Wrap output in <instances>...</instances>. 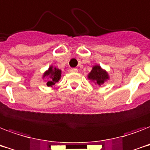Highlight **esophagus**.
Wrapping results in <instances>:
<instances>
[{
    "label": "esophagus",
    "mask_w": 150,
    "mask_h": 150,
    "mask_svg": "<svg viewBox=\"0 0 150 150\" xmlns=\"http://www.w3.org/2000/svg\"><path fill=\"white\" fill-rule=\"evenodd\" d=\"M77 71H78V69L76 68H71L70 69V72H72V73H76Z\"/></svg>",
    "instance_id": "esophagus-1"
}]
</instances>
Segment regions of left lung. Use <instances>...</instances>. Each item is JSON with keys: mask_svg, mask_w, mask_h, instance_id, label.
<instances>
[{"mask_svg": "<svg viewBox=\"0 0 150 150\" xmlns=\"http://www.w3.org/2000/svg\"><path fill=\"white\" fill-rule=\"evenodd\" d=\"M108 73L103 69H101L100 66L96 65L93 67V69L88 74V79L94 81L95 83L98 85L103 84L105 81L108 80Z\"/></svg>", "mask_w": 150, "mask_h": 150, "instance_id": "8db88e82", "label": "left lung"}]
</instances>
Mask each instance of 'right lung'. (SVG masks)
Segmentation results:
<instances>
[{"mask_svg":"<svg viewBox=\"0 0 150 150\" xmlns=\"http://www.w3.org/2000/svg\"><path fill=\"white\" fill-rule=\"evenodd\" d=\"M45 76H49L50 77L47 83H46L48 87H52L53 85L56 84V83L59 81V79L61 77V70L56 67L53 68V67L51 66L43 75V77H45Z\"/></svg>","mask_w":150,"mask_h":150,"instance_id":"1","label":"right lung"}]
</instances>
